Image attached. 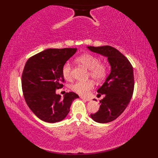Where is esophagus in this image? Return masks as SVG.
I'll list each match as a JSON object with an SVG mask.
<instances>
[{"instance_id": "34e87169", "label": "esophagus", "mask_w": 158, "mask_h": 158, "mask_svg": "<svg viewBox=\"0 0 158 158\" xmlns=\"http://www.w3.org/2000/svg\"><path fill=\"white\" fill-rule=\"evenodd\" d=\"M82 100H86V101H90L91 100V98H86V97H83V96H81L80 97Z\"/></svg>"}]
</instances>
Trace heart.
<instances>
[{
  "label": "heart",
  "instance_id": "heart-1",
  "mask_svg": "<svg viewBox=\"0 0 158 158\" xmlns=\"http://www.w3.org/2000/svg\"><path fill=\"white\" fill-rule=\"evenodd\" d=\"M86 69L89 70V75L97 82H100L105 79L107 75V67L104 63H100L98 57L91 53H84L77 58ZM62 73L64 78L66 80L71 79V65L66 62L62 66ZM94 88L92 81L86 82H76L70 86L72 91L80 95H86Z\"/></svg>",
  "mask_w": 158,
  "mask_h": 158
}]
</instances>
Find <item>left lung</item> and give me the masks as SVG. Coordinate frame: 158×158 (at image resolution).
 <instances>
[{
    "label": "left lung",
    "instance_id": "left-lung-1",
    "mask_svg": "<svg viewBox=\"0 0 158 158\" xmlns=\"http://www.w3.org/2000/svg\"><path fill=\"white\" fill-rule=\"evenodd\" d=\"M87 48L107 58L110 66V74L97 90L98 94H105V98L100 100L99 110L90 116L98 123L110 122L124 111L132 96L135 86L132 66L126 56L111 46Z\"/></svg>",
    "mask_w": 158,
    "mask_h": 158
}]
</instances>
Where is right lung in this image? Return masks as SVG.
I'll list each match as a JSON object with an SVG mask.
<instances>
[{"label": "right lung", "mask_w": 158, "mask_h": 158, "mask_svg": "<svg viewBox=\"0 0 158 158\" xmlns=\"http://www.w3.org/2000/svg\"><path fill=\"white\" fill-rule=\"evenodd\" d=\"M77 48L47 49L26 62L22 77L23 96L28 107L40 119L48 123L60 122L68 115L73 101L79 98L74 92L63 98L56 90L64 81L62 66L75 54Z\"/></svg>", "instance_id": "obj_1"}]
</instances>
